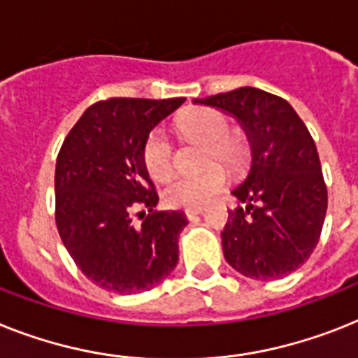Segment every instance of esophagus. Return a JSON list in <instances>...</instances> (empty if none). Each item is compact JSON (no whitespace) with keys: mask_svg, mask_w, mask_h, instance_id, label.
Returning <instances> with one entry per match:
<instances>
[{"mask_svg":"<svg viewBox=\"0 0 358 358\" xmlns=\"http://www.w3.org/2000/svg\"><path fill=\"white\" fill-rule=\"evenodd\" d=\"M203 212H205V208H188V210H186V217H188V220H194L196 215L203 214Z\"/></svg>","mask_w":358,"mask_h":358,"instance_id":"34e87169","label":"esophagus"}]
</instances>
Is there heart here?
Here are the masks:
<instances>
[{
    "mask_svg": "<svg viewBox=\"0 0 358 358\" xmlns=\"http://www.w3.org/2000/svg\"><path fill=\"white\" fill-rule=\"evenodd\" d=\"M177 131L194 143L205 144V164H210L197 176L173 177L162 190L166 205L176 208H201L220 196L227 185V170H241L249 157V146L239 133H229V119L210 108H196L177 119ZM143 162L152 179L162 181L173 170V146L162 129L148 135L143 146Z\"/></svg>",
    "mask_w": 358,
    "mask_h": 358,
    "instance_id": "b5f03b06",
    "label": "heart"
}]
</instances>
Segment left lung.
<instances>
[{"label":"left lung","mask_w":358,"mask_h":358,"mask_svg":"<svg viewBox=\"0 0 358 358\" xmlns=\"http://www.w3.org/2000/svg\"><path fill=\"white\" fill-rule=\"evenodd\" d=\"M238 120L250 146L249 173L232 196L221 232L230 267L247 278L278 280L311 256L327 210V190L315 141L287 100L258 87L192 100Z\"/></svg>","instance_id":"obj_1"}]
</instances>
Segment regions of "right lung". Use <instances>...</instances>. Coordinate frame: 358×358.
Here are the masks:
<instances>
[{
  "instance_id": "right-lung-1",
  "label": "right lung",
  "mask_w": 358,
  "mask_h": 358,
  "mask_svg": "<svg viewBox=\"0 0 358 358\" xmlns=\"http://www.w3.org/2000/svg\"><path fill=\"white\" fill-rule=\"evenodd\" d=\"M186 99H109L84 111L56 159V227L67 252L93 283L120 294L150 291L179 262L185 212L155 206L159 196L143 146ZM144 206L143 223L131 210Z\"/></svg>"
}]
</instances>
